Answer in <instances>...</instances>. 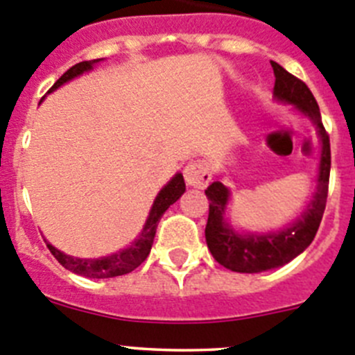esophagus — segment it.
Wrapping results in <instances>:
<instances>
[{
    "label": "esophagus",
    "instance_id": "obj_1",
    "mask_svg": "<svg viewBox=\"0 0 355 355\" xmlns=\"http://www.w3.org/2000/svg\"><path fill=\"white\" fill-rule=\"evenodd\" d=\"M184 180H187V184H190V187L205 188L212 180L211 167L204 160L191 162L184 168Z\"/></svg>",
    "mask_w": 355,
    "mask_h": 355
}]
</instances>
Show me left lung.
I'll use <instances>...</instances> for the list:
<instances>
[{
    "label": "left lung",
    "mask_w": 355,
    "mask_h": 355,
    "mask_svg": "<svg viewBox=\"0 0 355 355\" xmlns=\"http://www.w3.org/2000/svg\"><path fill=\"white\" fill-rule=\"evenodd\" d=\"M273 74H275V87L273 96L279 101L291 103L302 113L312 118L319 129L320 141H322V155H320L319 180H317V191L313 200L306 205L298 221L277 234L266 235H239L225 221L226 202H228V188L219 181L209 184L205 195L209 198V218L205 225V241L211 254L216 261L232 272L241 273H258L265 270L277 268L291 259H295L300 252L305 251L312 244L327 200V188H329V168H331V148H329V136L324 129L320 120L319 104L310 92L305 82L293 76L291 73L272 60Z\"/></svg>",
    "instance_id": "8db88e82"
}]
</instances>
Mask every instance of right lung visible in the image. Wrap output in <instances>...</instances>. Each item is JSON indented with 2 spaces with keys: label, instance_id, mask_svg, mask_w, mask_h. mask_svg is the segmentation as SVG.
I'll return each mask as SVG.
<instances>
[{
  "label": "right lung",
  "instance_id": "obj_1",
  "mask_svg": "<svg viewBox=\"0 0 355 355\" xmlns=\"http://www.w3.org/2000/svg\"><path fill=\"white\" fill-rule=\"evenodd\" d=\"M101 59L94 60H83V62L74 64L73 67L66 71V73L53 83L52 90L59 89L62 83L69 82L71 78L78 76V74L85 73V71L92 69V66L96 62H99ZM184 180L181 174H175L171 181H168L167 187L162 188V191L158 193V197L155 198V204L151 207L150 218H148L146 225H144L143 232H141L139 239L134 241V244L130 248L123 249V251H118L116 254L106 256V258L99 259H82V258H73V256L64 254L62 251L53 248L52 244L46 242V248L50 249V252L53 254V258L64 266V268L71 270V272L78 273V275L90 277V279H110V277H118L125 275V273L132 272L136 270L141 263L146 259V256L150 254L151 244H153L155 234H157V226L158 221H160L162 214L174 204L181 195L184 193Z\"/></svg>",
  "mask_w": 355,
  "mask_h": 355
}]
</instances>
